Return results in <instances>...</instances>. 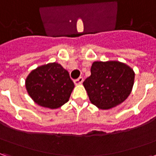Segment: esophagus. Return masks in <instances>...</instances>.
<instances>
[{
  "instance_id": "34e87169",
  "label": "esophagus",
  "mask_w": 156,
  "mask_h": 156,
  "mask_svg": "<svg viewBox=\"0 0 156 156\" xmlns=\"http://www.w3.org/2000/svg\"><path fill=\"white\" fill-rule=\"evenodd\" d=\"M83 82V78L80 77V78H78V79L74 80V83L75 85H79V84H81Z\"/></svg>"
}]
</instances>
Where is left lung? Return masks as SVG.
I'll list each match as a JSON object with an SVG mask.
<instances>
[{
	"mask_svg": "<svg viewBox=\"0 0 156 156\" xmlns=\"http://www.w3.org/2000/svg\"><path fill=\"white\" fill-rule=\"evenodd\" d=\"M134 83V72L119 61L94 62L91 75L85 79L83 87L89 100L101 109L116 107L130 94Z\"/></svg>",
	"mask_w": 156,
	"mask_h": 156,
	"instance_id": "8db88e82",
	"label": "left lung"
}]
</instances>
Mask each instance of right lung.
<instances>
[{
  "label": "right lung",
  "instance_id": "add662e5",
  "mask_svg": "<svg viewBox=\"0 0 156 156\" xmlns=\"http://www.w3.org/2000/svg\"><path fill=\"white\" fill-rule=\"evenodd\" d=\"M25 86L37 105L51 109L66 104L74 88L68 72L58 62H49L33 69L26 78Z\"/></svg>",
  "mask_w": 156,
  "mask_h": 156
}]
</instances>
